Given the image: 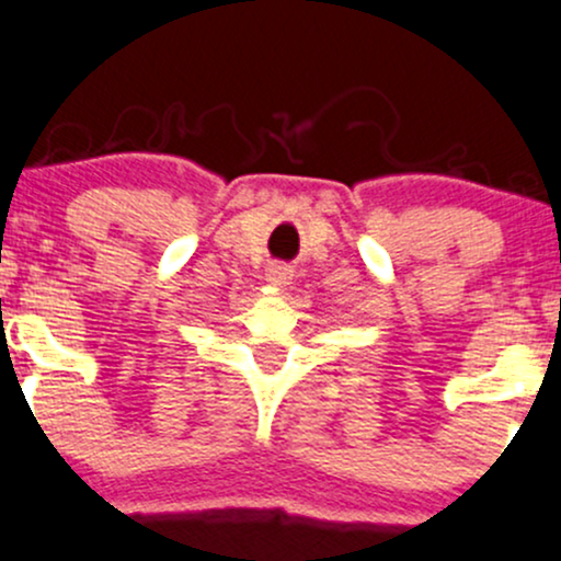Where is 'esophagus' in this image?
Instances as JSON below:
<instances>
[{
	"label": "esophagus",
	"mask_w": 561,
	"mask_h": 561,
	"mask_svg": "<svg viewBox=\"0 0 561 561\" xmlns=\"http://www.w3.org/2000/svg\"><path fill=\"white\" fill-rule=\"evenodd\" d=\"M288 280H291V270L283 267V264H273V267L267 270V283H270V286L283 288V286H288Z\"/></svg>",
	"instance_id": "obj_1"
}]
</instances>
